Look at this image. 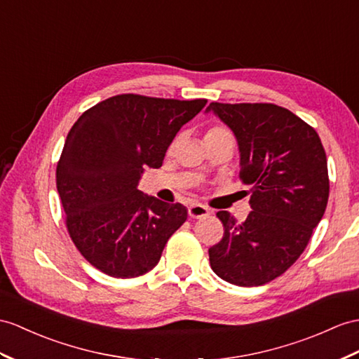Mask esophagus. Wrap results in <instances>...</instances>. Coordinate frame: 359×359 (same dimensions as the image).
I'll return each instance as SVG.
<instances>
[{
	"instance_id": "obj_1",
	"label": "esophagus",
	"mask_w": 359,
	"mask_h": 359,
	"mask_svg": "<svg viewBox=\"0 0 359 359\" xmlns=\"http://www.w3.org/2000/svg\"><path fill=\"white\" fill-rule=\"evenodd\" d=\"M210 215V208H207L203 204H194L189 207V216L195 217V219H201V217H205Z\"/></svg>"
}]
</instances>
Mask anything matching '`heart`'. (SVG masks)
Listing matches in <instances>:
<instances>
[{
  "label": "heart",
  "instance_id": "1",
  "mask_svg": "<svg viewBox=\"0 0 359 359\" xmlns=\"http://www.w3.org/2000/svg\"><path fill=\"white\" fill-rule=\"evenodd\" d=\"M221 135H231V134L225 128H222V126L210 128L207 130V134H205V137H221Z\"/></svg>",
  "mask_w": 359,
  "mask_h": 359
}]
</instances>
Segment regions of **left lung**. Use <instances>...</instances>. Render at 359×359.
Here are the masks:
<instances>
[{
    "instance_id": "left-lung-1",
    "label": "left lung",
    "mask_w": 359,
    "mask_h": 359,
    "mask_svg": "<svg viewBox=\"0 0 359 359\" xmlns=\"http://www.w3.org/2000/svg\"><path fill=\"white\" fill-rule=\"evenodd\" d=\"M239 147L241 178L252 212L238 222L217 212L224 238L208 250L222 280L260 286L300 257L327 205V160L316 129L273 103H210Z\"/></svg>"
}]
</instances>
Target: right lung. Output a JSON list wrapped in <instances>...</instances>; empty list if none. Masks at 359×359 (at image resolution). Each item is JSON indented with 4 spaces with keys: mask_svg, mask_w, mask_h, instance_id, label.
Instances as JSON below:
<instances>
[{
    "mask_svg": "<svg viewBox=\"0 0 359 359\" xmlns=\"http://www.w3.org/2000/svg\"><path fill=\"white\" fill-rule=\"evenodd\" d=\"M205 99L114 95L85 111L67 135L56 186L81 255L117 278L146 274L187 219L182 204L138 190L144 169L161 168L178 130Z\"/></svg>",
    "mask_w": 359,
    "mask_h": 359,
    "instance_id": "1",
    "label": "right lung"
}]
</instances>
